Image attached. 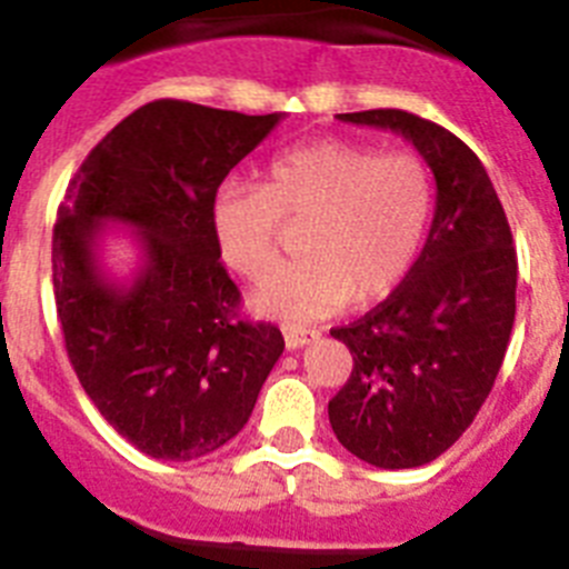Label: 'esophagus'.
<instances>
[{
	"label": "esophagus",
	"instance_id": "34e87169",
	"mask_svg": "<svg viewBox=\"0 0 569 569\" xmlns=\"http://www.w3.org/2000/svg\"><path fill=\"white\" fill-rule=\"evenodd\" d=\"M316 339H319V330L284 325V345H288V350H299V347L310 345V341H316Z\"/></svg>",
	"mask_w": 569,
	"mask_h": 569
}]
</instances>
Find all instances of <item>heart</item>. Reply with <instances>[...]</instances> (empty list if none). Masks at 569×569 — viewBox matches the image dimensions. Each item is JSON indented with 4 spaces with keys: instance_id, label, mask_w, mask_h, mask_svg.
<instances>
[{
    "instance_id": "obj_1",
    "label": "heart",
    "mask_w": 569,
    "mask_h": 569,
    "mask_svg": "<svg viewBox=\"0 0 569 569\" xmlns=\"http://www.w3.org/2000/svg\"><path fill=\"white\" fill-rule=\"evenodd\" d=\"M433 216V176L416 153L353 139L281 150L264 184L228 179L210 196V230L230 268L263 279L281 218H305L301 260L270 272L250 296L256 313L313 321L350 299L393 293L419 259Z\"/></svg>"
}]
</instances>
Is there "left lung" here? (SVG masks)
Instances as JSON below:
<instances>
[{"mask_svg":"<svg viewBox=\"0 0 569 569\" xmlns=\"http://www.w3.org/2000/svg\"><path fill=\"white\" fill-rule=\"evenodd\" d=\"M339 119L405 136L436 179L433 224L410 273L379 308L330 330L353 353L328 405L336 439L381 470L421 467L459 441L490 396L519 261L490 176L459 136L393 108Z\"/></svg>","mask_w":569,"mask_h":569,"instance_id":"1","label":"left lung"}]
</instances>
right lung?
<instances>
[{"label":"right lung","instance_id":"add662e5","mask_svg":"<svg viewBox=\"0 0 569 569\" xmlns=\"http://www.w3.org/2000/svg\"><path fill=\"white\" fill-rule=\"evenodd\" d=\"M281 113L159 99L116 124L70 179L53 228V296L84 393L150 459L193 461L253 413L284 350L239 319V288L210 230V196ZM108 223L140 248L130 280L101 264Z\"/></svg>","mask_w":569,"mask_h":569}]
</instances>
